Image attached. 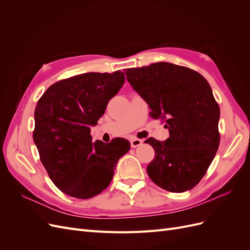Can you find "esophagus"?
<instances>
[{"label":"esophagus","instance_id":"34e87169","mask_svg":"<svg viewBox=\"0 0 250 250\" xmlns=\"http://www.w3.org/2000/svg\"><path fill=\"white\" fill-rule=\"evenodd\" d=\"M142 144H143V140L132 139V140L130 141V145H131V147H132V148H135V147H138V146H141Z\"/></svg>","mask_w":250,"mask_h":250}]
</instances>
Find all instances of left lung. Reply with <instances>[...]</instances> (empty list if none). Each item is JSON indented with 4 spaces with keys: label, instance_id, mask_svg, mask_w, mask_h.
Returning a JSON list of instances; mask_svg holds the SVG:
<instances>
[{
    "label": "left lung",
    "instance_id": "left-lung-1",
    "mask_svg": "<svg viewBox=\"0 0 250 250\" xmlns=\"http://www.w3.org/2000/svg\"><path fill=\"white\" fill-rule=\"evenodd\" d=\"M126 78L148 103L150 116L169 129L164 142L145 141L155 152L147 167L149 177L169 192L191 190L204 176L220 143V108L208 82L199 73L170 62L127 69Z\"/></svg>",
    "mask_w": 250,
    "mask_h": 250
}]
</instances>
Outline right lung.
Returning a JSON list of instances; mask_svg holds the SVG:
<instances>
[{
  "label": "right lung",
  "instance_id": "obj_1",
  "mask_svg": "<svg viewBox=\"0 0 250 250\" xmlns=\"http://www.w3.org/2000/svg\"><path fill=\"white\" fill-rule=\"evenodd\" d=\"M124 73H85L52 84L36 104L33 141L51 180L64 194L92 198L110 184L117 163L130 149L125 139L92 142Z\"/></svg>",
  "mask_w": 250,
  "mask_h": 250
}]
</instances>
